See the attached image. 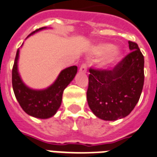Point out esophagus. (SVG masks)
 <instances>
[{
	"instance_id": "1",
	"label": "esophagus",
	"mask_w": 157,
	"mask_h": 157,
	"mask_svg": "<svg viewBox=\"0 0 157 157\" xmlns=\"http://www.w3.org/2000/svg\"><path fill=\"white\" fill-rule=\"evenodd\" d=\"M79 71H80V72H81V73H86L87 71L86 64V63H83V64L81 66V67H80Z\"/></svg>"
}]
</instances>
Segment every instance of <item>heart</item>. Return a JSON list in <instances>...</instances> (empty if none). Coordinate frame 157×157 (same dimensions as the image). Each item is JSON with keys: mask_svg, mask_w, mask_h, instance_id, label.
Returning <instances> with one entry per match:
<instances>
[{"mask_svg": "<svg viewBox=\"0 0 157 157\" xmlns=\"http://www.w3.org/2000/svg\"><path fill=\"white\" fill-rule=\"evenodd\" d=\"M99 62V67L101 68H106L113 64L120 57L122 51L117 47L108 43H100L92 46L90 48V53L94 56H99L103 54Z\"/></svg>", "mask_w": 157, "mask_h": 157, "instance_id": "obj_1", "label": "heart"}]
</instances>
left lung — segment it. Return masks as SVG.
Here are the masks:
<instances>
[{"mask_svg": "<svg viewBox=\"0 0 157 157\" xmlns=\"http://www.w3.org/2000/svg\"><path fill=\"white\" fill-rule=\"evenodd\" d=\"M131 52L112 70L90 69L87 102L94 115L106 121L123 118L138 102L144 84V57L128 41Z\"/></svg>", "mask_w": 157, "mask_h": 157, "instance_id": "8db88e82", "label": "left lung"}]
</instances>
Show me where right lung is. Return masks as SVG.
Instances as JSON below:
<instances>
[{"instance_id":"obj_1","label":"right lung","mask_w":157,"mask_h":157,"mask_svg":"<svg viewBox=\"0 0 157 157\" xmlns=\"http://www.w3.org/2000/svg\"><path fill=\"white\" fill-rule=\"evenodd\" d=\"M46 29L47 27H43L36 29L28 37ZM19 56L20 48L16 52L12 69V86L16 100L29 115L42 119L51 118L61 106L63 91L76 75L77 67L71 66L62 71L56 81L46 89L33 90L27 86L20 77L18 71Z\"/></svg>"}]
</instances>
